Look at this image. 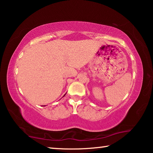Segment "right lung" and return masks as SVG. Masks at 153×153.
Wrapping results in <instances>:
<instances>
[{
  "label": "right lung",
  "instance_id": "obj_1",
  "mask_svg": "<svg viewBox=\"0 0 153 153\" xmlns=\"http://www.w3.org/2000/svg\"><path fill=\"white\" fill-rule=\"evenodd\" d=\"M65 95H64V96H65ZM64 96H63V97H64Z\"/></svg>",
  "mask_w": 153,
  "mask_h": 153
}]
</instances>
